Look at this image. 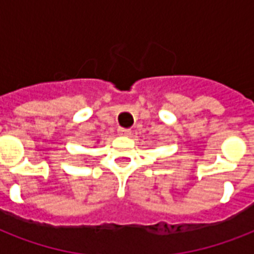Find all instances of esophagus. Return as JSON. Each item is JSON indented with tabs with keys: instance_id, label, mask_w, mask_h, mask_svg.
I'll return each mask as SVG.
<instances>
[{
	"instance_id": "esophagus-1",
	"label": "esophagus",
	"mask_w": 254,
	"mask_h": 254,
	"mask_svg": "<svg viewBox=\"0 0 254 254\" xmlns=\"http://www.w3.org/2000/svg\"><path fill=\"white\" fill-rule=\"evenodd\" d=\"M119 134L123 135V137H127V135L131 134V130L130 129H125V127H120Z\"/></svg>"
}]
</instances>
